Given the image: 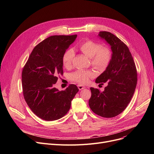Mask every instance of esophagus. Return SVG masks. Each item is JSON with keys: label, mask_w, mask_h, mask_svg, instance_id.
Segmentation results:
<instances>
[{"label": "esophagus", "mask_w": 154, "mask_h": 154, "mask_svg": "<svg viewBox=\"0 0 154 154\" xmlns=\"http://www.w3.org/2000/svg\"><path fill=\"white\" fill-rule=\"evenodd\" d=\"M78 88H79V89L80 91V90L84 89L85 87L84 85H78Z\"/></svg>", "instance_id": "esophagus-1"}]
</instances>
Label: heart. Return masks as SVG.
Masks as SVG:
<instances>
[{"instance_id": "b5f03b06", "label": "heart", "mask_w": 154, "mask_h": 154, "mask_svg": "<svg viewBox=\"0 0 154 154\" xmlns=\"http://www.w3.org/2000/svg\"><path fill=\"white\" fill-rule=\"evenodd\" d=\"M80 50L88 57L91 59L92 64L97 68H105L109 64L111 60V52L106 47H101L100 44L92 40H86L79 45ZM74 57L72 49H68L62 55V64L65 67H69ZM94 76V73L90 70H79L71 74L70 78L75 82L84 84L88 82L90 77Z\"/></svg>"}]
</instances>
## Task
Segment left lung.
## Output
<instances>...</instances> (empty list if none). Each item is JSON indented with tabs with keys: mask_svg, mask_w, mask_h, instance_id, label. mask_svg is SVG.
<instances>
[{
	"mask_svg": "<svg viewBox=\"0 0 154 154\" xmlns=\"http://www.w3.org/2000/svg\"><path fill=\"white\" fill-rule=\"evenodd\" d=\"M98 36L110 45L112 54L106 70L95 82H107L108 85L103 92L91 87L88 105L95 114L112 118L122 113L131 100L137 85V70L130 51L121 40L106 31L100 32Z\"/></svg>",
	"mask_w": 154,
	"mask_h": 154,
	"instance_id": "8db88e82",
	"label": "left lung"
}]
</instances>
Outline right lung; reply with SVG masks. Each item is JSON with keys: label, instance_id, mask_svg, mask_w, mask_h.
Listing matches in <instances>:
<instances>
[{"label": "right lung", "instance_id": "right-lung-1", "mask_svg": "<svg viewBox=\"0 0 154 154\" xmlns=\"http://www.w3.org/2000/svg\"><path fill=\"white\" fill-rule=\"evenodd\" d=\"M77 36L53 35L47 38L34 48L23 69V97L32 111L43 120L52 121L63 117L79 91L74 84L62 91L54 87L57 75L63 74L62 55Z\"/></svg>", "mask_w": 154, "mask_h": 154}]
</instances>
